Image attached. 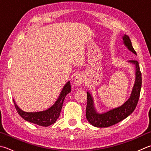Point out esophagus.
Wrapping results in <instances>:
<instances>
[{"label":"esophagus","mask_w":151,"mask_h":151,"mask_svg":"<svg viewBox=\"0 0 151 151\" xmlns=\"http://www.w3.org/2000/svg\"><path fill=\"white\" fill-rule=\"evenodd\" d=\"M84 81V78L83 75H78L76 76V77L74 79V84L76 86H79L81 84H83Z\"/></svg>","instance_id":"34e87169"}]
</instances>
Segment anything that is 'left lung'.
<instances>
[{
    "label": "left lung",
    "mask_w": 151,
    "mask_h": 151,
    "mask_svg": "<svg viewBox=\"0 0 151 151\" xmlns=\"http://www.w3.org/2000/svg\"><path fill=\"white\" fill-rule=\"evenodd\" d=\"M124 44L128 49L133 53L137 55L136 51L133 49L132 43L129 37L125 35L123 37ZM129 62L133 63L136 67V78L135 83L134 84L131 95L127 102L123 104L119 108L111 109L104 114H99L96 112L93 105V100L88 92H87V105L86 108V117L89 123L92 125L98 127H108L109 126L116 124L123 119L128 117L132 112L135 110L137 105L142 84L141 72L139 68V64L137 61L132 60Z\"/></svg>",
    "instance_id": "obj_1"
}]
</instances>
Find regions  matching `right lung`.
<instances>
[{
  "instance_id": "right-lung-1",
  "label": "right lung",
  "mask_w": 151,
  "mask_h": 151,
  "mask_svg": "<svg viewBox=\"0 0 151 151\" xmlns=\"http://www.w3.org/2000/svg\"><path fill=\"white\" fill-rule=\"evenodd\" d=\"M70 82H68L63 88L59 98L57 100L55 104L49 109L43 111L34 112H34H30V113L24 112L18 108V106L16 104L14 100L13 101L14 103L16 111L24 119L38 125L47 127V126L55 123L57 119H58V117L60 116V113H61L63 104L65 96H66L68 93L70 92Z\"/></svg>"
}]
</instances>
